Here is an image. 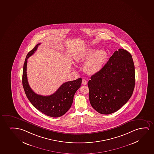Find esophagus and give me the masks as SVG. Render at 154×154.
<instances>
[{"instance_id": "obj_1", "label": "esophagus", "mask_w": 154, "mask_h": 154, "mask_svg": "<svg viewBox=\"0 0 154 154\" xmlns=\"http://www.w3.org/2000/svg\"><path fill=\"white\" fill-rule=\"evenodd\" d=\"M82 84L84 85H86L87 84V81L85 79H82Z\"/></svg>"}]
</instances>
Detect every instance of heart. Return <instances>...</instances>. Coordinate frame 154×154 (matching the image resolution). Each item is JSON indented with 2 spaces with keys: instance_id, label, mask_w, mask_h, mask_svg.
<instances>
[{
  "instance_id": "heart-1",
  "label": "heart",
  "mask_w": 154,
  "mask_h": 154,
  "mask_svg": "<svg viewBox=\"0 0 154 154\" xmlns=\"http://www.w3.org/2000/svg\"><path fill=\"white\" fill-rule=\"evenodd\" d=\"M108 54L105 50L96 51L94 48H86L76 57V62L84 63V71L87 74L94 75L100 72L108 60Z\"/></svg>"
}]
</instances>
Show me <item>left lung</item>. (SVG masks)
I'll list each match as a JSON object with an SVG mask.
<instances>
[{"mask_svg":"<svg viewBox=\"0 0 154 154\" xmlns=\"http://www.w3.org/2000/svg\"><path fill=\"white\" fill-rule=\"evenodd\" d=\"M88 82L89 101L102 114L117 111L131 97L135 87V67L132 55L120 48Z\"/></svg>","mask_w":154,"mask_h":154,"instance_id":"8db88e82","label":"left lung"}]
</instances>
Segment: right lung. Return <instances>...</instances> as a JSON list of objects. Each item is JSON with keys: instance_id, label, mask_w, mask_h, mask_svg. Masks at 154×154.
<instances>
[{"instance_id": "obj_1", "label": "right lung", "mask_w": 154, "mask_h": 154, "mask_svg": "<svg viewBox=\"0 0 154 154\" xmlns=\"http://www.w3.org/2000/svg\"><path fill=\"white\" fill-rule=\"evenodd\" d=\"M40 44H37L26 55L23 69L22 85L27 98L36 109L47 116L58 118L65 114L70 109L75 94L82 85V79L79 78L65 82L56 92L50 96H43L35 94L28 83L26 66L28 58L34 54Z\"/></svg>"}]
</instances>
